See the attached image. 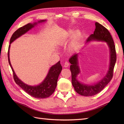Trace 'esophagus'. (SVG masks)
Listing matches in <instances>:
<instances>
[{
  "label": "esophagus",
  "instance_id": "esophagus-1",
  "mask_svg": "<svg viewBox=\"0 0 124 124\" xmlns=\"http://www.w3.org/2000/svg\"><path fill=\"white\" fill-rule=\"evenodd\" d=\"M69 63L68 62L66 61L64 63V67H66V68L68 67L69 66Z\"/></svg>",
  "mask_w": 124,
  "mask_h": 124
}]
</instances>
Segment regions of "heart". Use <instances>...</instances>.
<instances>
[{"mask_svg":"<svg viewBox=\"0 0 124 124\" xmlns=\"http://www.w3.org/2000/svg\"><path fill=\"white\" fill-rule=\"evenodd\" d=\"M73 33V31L72 30L69 31L68 32H67L66 35L62 38V40L61 41V43H64L66 41H67V39L69 38H70V36H71V35H72ZM81 35H82L81 32L79 30H77L74 32V34L72 37V40H71V41L69 46V48L70 50L73 51L76 48L77 45L78 44L80 40Z\"/></svg>","mask_w":124,"mask_h":124,"instance_id":"1","label":"heart"}]
</instances>
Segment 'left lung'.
<instances>
[{"label": "left lung", "instance_id": "1", "mask_svg": "<svg viewBox=\"0 0 124 124\" xmlns=\"http://www.w3.org/2000/svg\"><path fill=\"white\" fill-rule=\"evenodd\" d=\"M95 25V29L93 34L90 35L85 43L93 41L107 43L109 49V66L106 76L98 82L93 84H83L77 79V75L80 72L78 65V54H74L69 60V62L71 64L70 69L72 76L71 81L72 85L76 93L85 96H93L99 93L111 80L116 60L115 45L110 32L105 27L99 23L96 22Z\"/></svg>", "mask_w": 124, "mask_h": 124}]
</instances>
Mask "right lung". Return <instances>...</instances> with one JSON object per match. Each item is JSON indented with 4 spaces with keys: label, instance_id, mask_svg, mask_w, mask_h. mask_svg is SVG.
Returning <instances> with one entry per match:
<instances>
[{
    "label": "right lung",
    "instance_id": "add662e5",
    "mask_svg": "<svg viewBox=\"0 0 124 124\" xmlns=\"http://www.w3.org/2000/svg\"><path fill=\"white\" fill-rule=\"evenodd\" d=\"M45 21H46V20H41L34 23H29L17 30L12 34L10 38V45L8 47V62L12 69L13 74H14V78L16 83L23 90H24L26 93L37 99L47 98V97H49L51 95L53 94L57 86L59 75L62 69L60 61H59L56 64L54 65L50 68L46 77L40 84L34 86L29 85L24 83L21 80L19 79L16 74L10 61L9 49L11 43L15 41L16 39L25 34L29 30L34 28L38 23H43Z\"/></svg>",
    "mask_w": 124,
    "mask_h": 124
}]
</instances>
